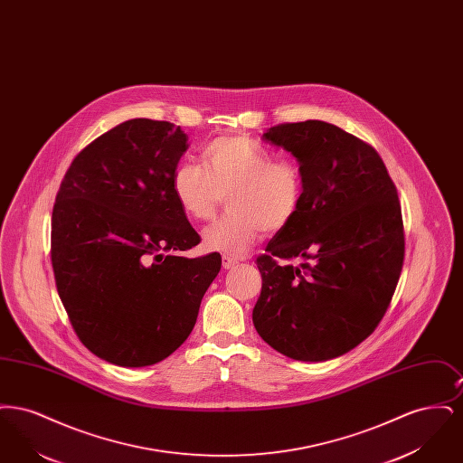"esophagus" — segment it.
Segmentation results:
<instances>
[{"label": "esophagus", "instance_id": "34e87169", "mask_svg": "<svg viewBox=\"0 0 463 463\" xmlns=\"http://www.w3.org/2000/svg\"><path fill=\"white\" fill-rule=\"evenodd\" d=\"M238 264L236 259H231V257H222V265L223 269H232L234 265Z\"/></svg>", "mask_w": 463, "mask_h": 463}]
</instances>
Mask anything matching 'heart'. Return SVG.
Instances as JSON below:
<instances>
[{
	"label": "heart",
	"instance_id": "1",
	"mask_svg": "<svg viewBox=\"0 0 463 463\" xmlns=\"http://www.w3.org/2000/svg\"><path fill=\"white\" fill-rule=\"evenodd\" d=\"M204 166L184 161L174 174V194L193 221H210L227 196L229 213L203 231V246L225 257H242L262 238L293 221L304 199L297 161L272 157L259 142L223 135L203 151Z\"/></svg>",
	"mask_w": 463,
	"mask_h": 463
}]
</instances>
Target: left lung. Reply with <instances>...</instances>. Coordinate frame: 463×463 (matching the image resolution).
<instances>
[{
  "instance_id": "1",
  "label": "left lung",
  "mask_w": 463,
  "mask_h": 463,
  "mask_svg": "<svg viewBox=\"0 0 463 463\" xmlns=\"http://www.w3.org/2000/svg\"><path fill=\"white\" fill-rule=\"evenodd\" d=\"M264 140L297 157L304 199L257 259L253 325L287 357L328 361L373 333L396 291L404 260L396 185L372 146L331 123L278 125Z\"/></svg>"
}]
</instances>
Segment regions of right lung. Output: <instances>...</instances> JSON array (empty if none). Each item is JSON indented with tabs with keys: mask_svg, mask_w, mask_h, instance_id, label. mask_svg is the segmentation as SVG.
I'll list each match as a JSON object with an SVG mask.
<instances>
[{
	"mask_svg": "<svg viewBox=\"0 0 463 463\" xmlns=\"http://www.w3.org/2000/svg\"><path fill=\"white\" fill-rule=\"evenodd\" d=\"M187 138L168 121H125L72 159L55 198L59 297L81 344L118 366L175 353L221 270L219 253L180 255L201 241L174 194Z\"/></svg>",
	"mask_w": 463,
	"mask_h": 463,
	"instance_id": "add662e5",
	"label": "right lung"
}]
</instances>
